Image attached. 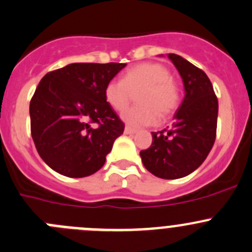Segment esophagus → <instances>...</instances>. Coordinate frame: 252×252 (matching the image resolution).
Wrapping results in <instances>:
<instances>
[{
  "label": "esophagus",
  "mask_w": 252,
  "mask_h": 252,
  "mask_svg": "<svg viewBox=\"0 0 252 252\" xmlns=\"http://www.w3.org/2000/svg\"><path fill=\"white\" fill-rule=\"evenodd\" d=\"M135 131H136L135 129L130 128V126H126V129H124V133H126V134H134Z\"/></svg>",
  "instance_id": "1"
}]
</instances>
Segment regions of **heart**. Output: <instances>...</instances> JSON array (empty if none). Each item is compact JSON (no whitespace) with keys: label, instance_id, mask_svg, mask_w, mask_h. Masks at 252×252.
Returning a JSON list of instances; mask_svg holds the SVG:
<instances>
[{"label":"heart","instance_id":"obj_1","mask_svg":"<svg viewBox=\"0 0 252 252\" xmlns=\"http://www.w3.org/2000/svg\"><path fill=\"white\" fill-rule=\"evenodd\" d=\"M138 92V106L122 114L131 126H153L158 116L167 118L180 106V87L171 79L168 67L158 63L138 64L126 70L122 80H111L104 87V98L114 111L121 112Z\"/></svg>","mask_w":252,"mask_h":252}]
</instances>
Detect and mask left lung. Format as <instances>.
I'll use <instances>...</instances> for the list:
<instances>
[{"mask_svg":"<svg viewBox=\"0 0 252 252\" xmlns=\"http://www.w3.org/2000/svg\"><path fill=\"white\" fill-rule=\"evenodd\" d=\"M182 77L185 98L168 129L153 134V144L140 151L149 172L176 180L193 172L212 150L217 135L218 98L203 70L176 54H168Z\"/></svg>","mask_w":252,"mask_h":252,"instance_id":"obj_1","label":"left lung"}]
</instances>
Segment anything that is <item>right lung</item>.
Listing matches in <instances>:
<instances>
[{"label": "right lung", "mask_w": 252, "mask_h": 252, "mask_svg": "<svg viewBox=\"0 0 252 252\" xmlns=\"http://www.w3.org/2000/svg\"><path fill=\"white\" fill-rule=\"evenodd\" d=\"M126 65L75 63L41 79L29 104L31 133L49 167L67 177H86L104 165L124 131L104 87Z\"/></svg>", "instance_id": "obj_1"}]
</instances>
